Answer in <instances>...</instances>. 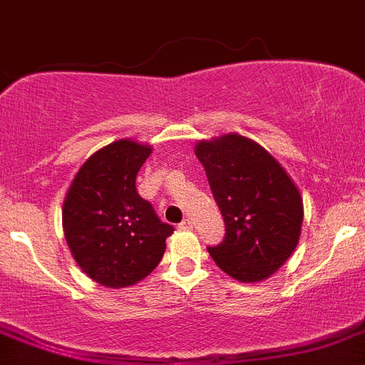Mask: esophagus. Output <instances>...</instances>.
Here are the masks:
<instances>
[{"label":"esophagus","instance_id":"obj_1","mask_svg":"<svg viewBox=\"0 0 365 365\" xmlns=\"http://www.w3.org/2000/svg\"><path fill=\"white\" fill-rule=\"evenodd\" d=\"M192 227H195V223L190 222L189 218H185L182 223H180V229H183V231H190Z\"/></svg>","mask_w":365,"mask_h":365}]
</instances>
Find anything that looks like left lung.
<instances>
[{
    "instance_id": "8db88e82",
    "label": "left lung",
    "mask_w": 365,
    "mask_h": 365,
    "mask_svg": "<svg viewBox=\"0 0 365 365\" xmlns=\"http://www.w3.org/2000/svg\"><path fill=\"white\" fill-rule=\"evenodd\" d=\"M205 169L225 223V236L207 247L215 264L240 282H260L287 262L300 238L302 198L271 154L238 134L200 142Z\"/></svg>"
}]
</instances>
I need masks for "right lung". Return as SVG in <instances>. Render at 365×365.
<instances>
[{
    "mask_svg": "<svg viewBox=\"0 0 365 365\" xmlns=\"http://www.w3.org/2000/svg\"><path fill=\"white\" fill-rule=\"evenodd\" d=\"M150 147L120 140L81 165L63 203L65 238L88 278L105 287H127L160 264L167 236L150 202L136 190V175Z\"/></svg>",
    "mask_w": 365,
    "mask_h": 365,
    "instance_id": "add662e5",
    "label": "right lung"
}]
</instances>
